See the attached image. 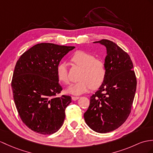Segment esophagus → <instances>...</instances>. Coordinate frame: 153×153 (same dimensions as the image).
<instances>
[{"label": "esophagus", "mask_w": 153, "mask_h": 153, "mask_svg": "<svg viewBox=\"0 0 153 153\" xmlns=\"http://www.w3.org/2000/svg\"><path fill=\"white\" fill-rule=\"evenodd\" d=\"M80 97H74V96H73L72 97V100H76L77 99H79Z\"/></svg>", "instance_id": "obj_1"}]
</instances>
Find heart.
I'll return each instance as SVG.
<instances>
[{
  "label": "heart",
  "mask_w": 153,
  "mask_h": 153,
  "mask_svg": "<svg viewBox=\"0 0 153 153\" xmlns=\"http://www.w3.org/2000/svg\"><path fill=\"white\" fill-rule=\"evenodd\" d=\"M71 62L82 68L77 82L73 84L67 89L68 94L79 95L88 89L99 88L105 81L107 69L105 62L96 58L94 55L84 51H78L71 58ZM58 80L64 84L69 82L68 68L66 64H59L56 69Z\"/></svg>",
  "instance_id": "b5f03b06"
}]
</instances>
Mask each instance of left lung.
<instances>
[{"label": "left lung", "mask_w": 153, "mask_h": 153, "mask_svg": "<svg viewBox=\"0 0 153 153\" xmlns=\"http://www.w3.org/2000/svg\"><path fill=\"white\" fill-rule=\"evenodd\" d=\"M99 43L106 48L105 63L107 73L99 90L90 97L84 114L89 127L99 133H107L124 123L131 111L136 90V77L130 56L111 41Z\"/></svg>", "instance_id": "8db88e82"}]
</instances>
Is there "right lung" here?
Segmentation results:
<instances>
[{
  "label": "right lung",
  "instance_id": "1",
  "mask_svg": "<svg viewBox=\"0 0 153 153\" xmlns=\"http://www.w3.org/2000/svg\"><path fill=\"white\" fill-rule=\"evenodd\" d=\"M74 48L39 43L16 63L12 80L13 100L21 120L33 131L50 135L64 123L71 97H56L62 90L56 69L62 58Z\"/></svg>",
  "mask_w": 153,
  "mask_h": 153
}]
</instances>
